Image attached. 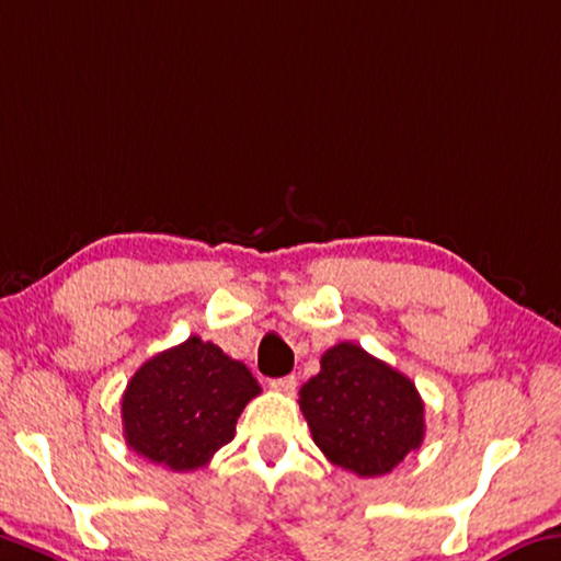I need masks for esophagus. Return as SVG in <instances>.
Here are the masks:
<instances>
[{
  "label": "esophagus",
  "mask_w": 561,
  "mask_h": 561,
  "mask_svg": "<svg viewBox=\"0 0 561 561\" xmlns=\"http://www.w3.org/2000/svg\"><path fill=\"white\" fill-rule=\"evenodd\" d=\"M272 389H277V392H284V394H291L297 389V377L295 375H287V377H279V379H272L270 381Z\"/></svg>",
  "instance_id": "obj_1"
}]
</instances>
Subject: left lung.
I'll list each match as a JSON object with an SVG mask.
<instances>
[{
	"label": "left lung",
	"mask_w": 561,
	"mask_h": 561,
	"mask_svg": "<svg viewBox=\"0 0 561 561\" xmlns=\"http://www.w3.org/2000/svg\"><path fill=\"white\" fill-rule=\"evenodd\" d=\"M319 364L299 389V409L332 465L381 477L422 447L424 402L412 379L352 342L334 344Z\"/></svg>",
	"instance_id": "left-lung-1"
}]
</instances>
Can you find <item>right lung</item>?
<instances>
[{
  "mask_svg": "<svg viewBox=\"0 0 561 561\" xmlns=\"http://www.w3.org/2000/svg\"><path fill=\"white\" fill-rule=\"evenodd\" d=\"M262 392L242 362L199 336L154 354L122 394L124 439L154 465L190 472L234 439L237 420Z\"/></svg>",
  "mask_w": 561,
  "mask_h": 561,
  "instance_id": "1",
  "label": "right lung"
}]
</instances>
